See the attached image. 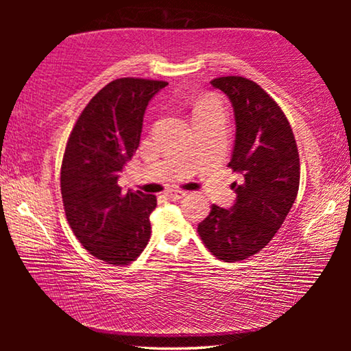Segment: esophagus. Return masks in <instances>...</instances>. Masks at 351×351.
<instances>
[{
  "label": "esophagus",
  "instance_id": "obj_1",
  "mask_svg": "<svg viewBox=\"0 0 351 351\" xmlns=\"http://www.w3.org/2000/svg\"><path fill=\"white\" fill-rule=\"evenodd\" d=\"M186 195H187V192H184V190H169V192L165 193V197L171 201H176L182 197H186Z\"/></svg>",
  "mask_w": 351,
  "mask_h": 351
}]
</instances>
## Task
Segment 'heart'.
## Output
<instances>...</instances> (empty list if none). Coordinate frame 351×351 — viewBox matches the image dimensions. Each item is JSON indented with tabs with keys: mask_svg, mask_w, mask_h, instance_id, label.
<instances>
[{
	"mask_svg": "<svg viewBox=\"0 0 351 351\" xmlns=\"http://www.w3.org/2000/svg\"><path fill=\"white\" fill-rule=\"evenodd\" d=\"M199 116H223L224 117L223 106L213 99L199 100V102L195 105V108H193V119L199 117Z\"/></svg>",
	"mask_w": 351,
	"mask_h": 351,
	"instance_id": "heart-1",
	"label": "heart"
}]
</instances>
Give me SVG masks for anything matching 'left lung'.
Listing matches in <instances>:
<instances>
[{
  "mask_svg": "<svg viewBox=\"0 0 351 351\" xmlns=\"http://www.w3.org/2000/svg\"><path fill=\"white\" fill-rule=\"evenodd\" d=\"M210 83L234 106L229 167L245 181L232 184L237 199L230 209L212 206L198 234L217 258L240 261L268 245L293 207L300 182L299 152L287 116L260 85L239 75Z\"/></svg>",
  "mask_w": 351,
  "mask_h": 351,
  "instance_id": "left-lung-1",
  "label": "left lung"
}]
</instances>
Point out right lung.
I'll use <instances>...</instances> for the list:
<instances>
[{"label":"right lung","instance_id":"obj_1","mask_svg":"<svg viewBox=\"0 0 351 351\" xmlns=\"http://www.w3.org/2000/svg\"><path fill=\"white\" fill-rule=\"evenodd\" d=\"M167 85L134 77L110 82L69 134L60 173L64 213L82 246L110 265L132 263L150 240L156 197L123 192L117 181L139 147L148 102Z\"/></svg>","mask_w":351,"mask_h":351}]
</instances>
